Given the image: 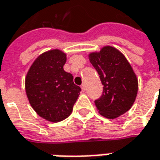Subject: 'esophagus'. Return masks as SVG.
<instances>
[{
    "instance_id": "1",
    "label": "esophagus",
    "mask_w": 160,
    "mask_h": 160,
    "mask_svg": "<svg viewBox=\"0 0 160 160\" xmlns=\"http://www.w3.org/2000/svg\"><path fill=\"white\" fill-rule=\"evenodd\" d=\"M81 89H82V92H86V91H87V87H86V85H85V84H82V85H81Z\"/></svg>"
}]
</instances>
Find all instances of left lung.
Instances as JSON below:
<instances>
[{
	"instance_id": "1",
	"label": "left lung",
	"mask_w": 160,
	"mask_h": 160,
	"mask_svg": "<svg viewBox=\"0 0 160 160\" xmlns=\"http://www.w3.org/2000/svg\"><path fill=\"white\" fill-rule=\"evenodd\" d=\"M103 87V93L94 101L103 117L114 119L127 112L134 104L138 80L126 57L114 47L104 46L89 55Z\"/></svg>"
}]
</instances>
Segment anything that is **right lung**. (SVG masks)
<instances>
[{
  "instance_id": "add662e5",
  "label": "right lung",
  "mask_w": 160,
  "mask_h": 160,
  "mask_svg": "<svg viewBox=\"0 0 160 160\" xmlns=\"http://www.w3.org/2000/svg\"><path fill=\"white\" fill-rule=\"evenodd\" d=\"M66 54L60 49L42 53L30 68L26 92L30 104L45 120L57 122L69 117L81 91L63 69Z\"/></svg>"
}]
</instances>
